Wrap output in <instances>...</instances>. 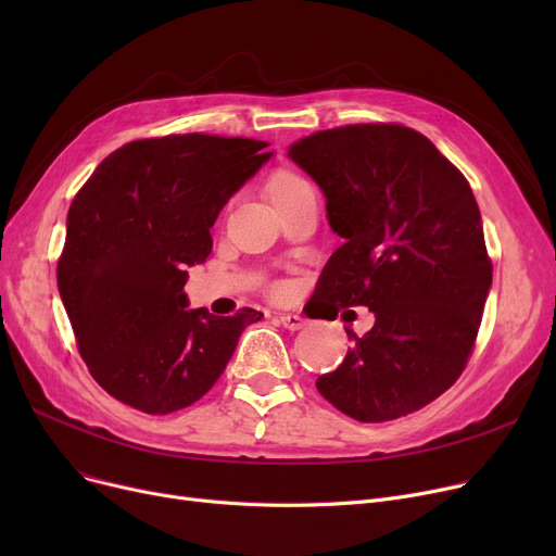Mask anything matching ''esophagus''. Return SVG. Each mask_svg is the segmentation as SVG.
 Returning <instances> with one entry per match:
<instances>
[{"instance_id": "esophagus-1", "label": "esophagus", "mask_w": 556, "mask_h": 556, "mask_svg": "<svg viewBox=\"0 0 556 556\" xmlns=\"http://www.w3.org/2000/svg\"><path fill=\"white\" fill-rule=\"evenodd\" d=\"M279 323L288 329V331H300L306 323L304 317L298 313H279Z\"/></svg>"}]
</instances>
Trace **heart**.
<instances>
[{
	"label": "heart",
	"instance_id": "obj_1",
	"mask_svg": "<svg viewBox=\"0 0 556 556\" xmlns=\"http://www.w3.org/2000/svg\"><path fill=\"white\" fill-rule=\"evenodd\" d=\"M306 187H308V182L302 180L298 173L279 170V173L273 175L270 182H268V193H270V200H281V198L293 195V193H298Z\"/></svg>",
	"mask_w": 556,
	"mask_h": 556
}]
</instances>
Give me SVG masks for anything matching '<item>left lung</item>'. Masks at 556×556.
<instances>
[{"label": "left lung", "instance_id": "left-lung-1", "mask_svg": "<svg viewBox=\"0 0 556 556\" xmlns=\"http://www.w3.org/2000/svg\"><path fill=\"white\" fill-rule=\"evenodd\" d=\"M288 157L327 198L342 245L319 275L325 319L369 306L374 327L315 386L352 419L405 417L462 374L491 288L478 202L464 175L421 132L396 124L319 130Z\"/></svg>", "mask_w": 556, "mask_h": 556}]
</instances>
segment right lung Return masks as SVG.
<instances>
[{"label": "right lung", "mask_w": 556, "mask_h": 556, "mask_svg": "<svg viewBox=\"0 0 556 556\" xmlns=\"http://www.w3.org/2000/svg\"><path fill=\"white\" fill-rule=\"evenodd\" d=\"M266 141L168 135L110 153L76 193L58 290L94 381L146 415L207 394L263 313L187 308V268L212 252L227 200L273 157Z\"/></svg>", "instance_id": "right-lung-1"}]
</instances>
